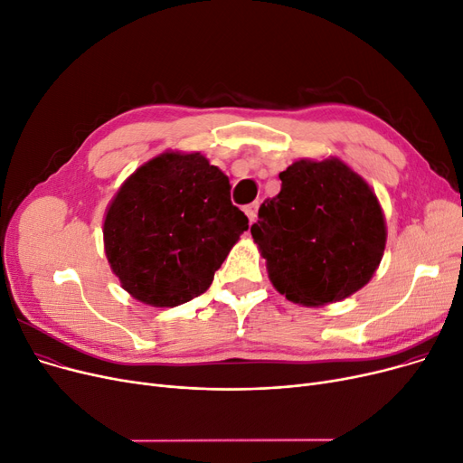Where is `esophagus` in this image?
Masks as SVG:
<instances>
[{
  "mask_svg": "<svg viewBox=\"0 0 463 463\" xmlns=\"http://www.w3.org/2000/svg\"><path fill=\"white\" fill-rule=\"evenodd\" d=\"M258 202H252V203H249L247 207H245V213H247V216H249V220H250V224L252 222H256V216H258Z\"/></svg>",
  "mask_w": 463,
  "mask_h": 463,
  "instance_id": "1",
  "label": "esophagus"
}]
</instances>
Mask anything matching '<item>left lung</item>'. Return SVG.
Segmentation results:
<instances>
[{
  "label": "left lung",
  "mask_w": 463,
  "mask_h": 463,
  "mask_svg": "<svg viewBox=\"0 0 463 463\" xmlns=\"http://www.w3.org/2000/svg\"><path fill=\"white\" fill-rule=\"evenodd\" d=\"M250 233L275 290L324 307L362 290L379 269L386 220L377 194L343 160L301 158L279 173Z\"/></svg>",
  "instance_id": "left-lung-1"
}]
</instances>
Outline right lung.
<instances>
[{
    "mask_svg": "<svg viewBox=\"0 0 463 463\" xmlns=\"http://www.w3.org/2000/svg\"><path fill=\"white\" fill-rule=\"evenodd\" d=\"M230 179L202 152L165 150L122 183L103 218V247L122 288L150 307L203 294L249 230Z\"/></svg>",
    "mask_w": 463,
    "mask_h": 463,
    "instance_id": "1",
    "label": "right lung"
}]
</instances>
